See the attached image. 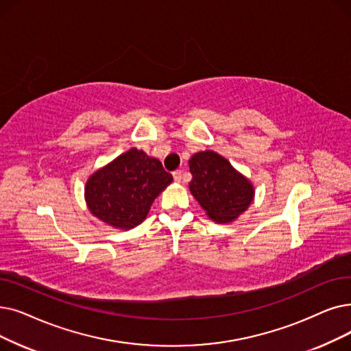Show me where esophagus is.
<instances>
[{
    "mask_svg": "<svg viewBox=\"0 0 351 351\" xmlns=\"http://www.w3.org/2000/svg\"><path fill=\"white\" fill-rule=\"evenodd\" d=\"M173 179H175L176 182H180V180H182V171H180V169L173 172Z\"/></svg>",
    "mask_w": 351,
    "mask_h": 351,
    "instance_id": "esophagus-1",
    "label": "esophagus"
}]
</instances>
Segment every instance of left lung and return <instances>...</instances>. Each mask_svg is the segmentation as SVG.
<instances>
[{
	"instance_id": "left-lung-1",
	"label": "left lung",
	"mask_w": 351,
	"mask_h": 351,
	"mask_svg": "<svg viewBox=\"0 0 351 351\" xmlns=\"http://www.w3.org/2000/svg\"><path fill=\"white\" fill-rule=\"evenodd\" d=\"M189 169L191 193L215 222L234 221L254 199L251 182L215 152L195 154L189 160Z\"/></svg>"
}]
</instances>
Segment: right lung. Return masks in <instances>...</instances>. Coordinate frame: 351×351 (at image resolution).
Returning <instances> with one entry per match:
<instances>
[{"mask_svg": "<svg viewBox=\"0 0 351 351\" xmlns=\"http://www.w3.org/2000/svg\"><path fill=\"white\" fill-rule=\"evenodd\" d=\"M172 180L158 159L133 147L90 176L86 202L103 222L130 230L143 222L156 196Z\"/></svg>", "mask_w": 351, "mask_h": 351, "instance_id": "add662e5", "label": "right lung"}]
</instances>
